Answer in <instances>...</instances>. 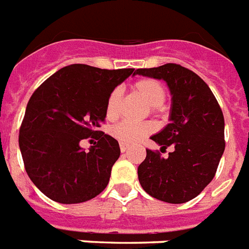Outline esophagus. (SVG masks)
<instances>
[{"mask_svg": "<svg viewBox=\"0 0 249 249\" xmlns=\"http://www.w3.org/2000/svg\"><path fill=\"white\" fill-rule=\"evenodd\" d=\"M119 148H121V152L124 153V152H127V149H128V145H127V144H119Z\"/></svg>", "mask_w": 249, "mask_h": 249, "instance_id": "1", "label": "esophagus"}]
</instances>
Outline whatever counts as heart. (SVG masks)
<instances>
[{
    "label": "heart",
    "instance_id": "obj_1",
    "mask_svg": "<svg viewBox=\"0 0 249 249\" xmlns=\"http://www.w3.org/2000/svg\"><path fill=\"white\" fill-rule=\"evenodd\" d=\"M134 91L150 105L152 109H158L164 103L166 99V90L160 82L152 78H141L134 83ZM121 100V91L115 89L110 92L105 107V114L108 118H114L118 113V105ZM153 127L149 123L121 122L112 128V135L121 141L122 144H134L141 140L142 137L152 132Z\"/></svg>",
    "mask_w": 249,
    "mask_h": 249
}]
</instances>
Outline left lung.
<instances>
[{"label": "left lung", "instance_id": "1", "mask_svg": "<svg viewBox=\"0 0 249 249\" xmlns=\"http://www.w3.org/2000/svg\"><path fill=\"white\" fill-rule=\"evenodd\" d=\"M134 74L162 79L171 93L170 123L150 139L160 150L172 146V152L162 158L146 149L137 168L140 185L162 202H189L214 178L225 150L221 108L203 79L178 64L136 69Z\"/></svg>", "mask_w": 249, "mask_h": 249}]
</instances>
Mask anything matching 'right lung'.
Masks as SVG:
<instances>
[{
  "instance_id": "1",
  "label": "right lung",
  "mask_w": 249,
  "mask_h": 249,
  "mask_svg": "<svg viewBox=\"0 0 249 249\" xmlns=\"http://www.w3.org/2000/svg\"><path fill=\"white\" fill-rule=\"evenodd\" d=\"M134 71L71 64L33 92L19 131V148L28 176L47 198L82 203L107 188L121 149L99 127L110 92ZM90 136L98 144L86 152L80 140Z\"/></svg>"
}]
</instances>
